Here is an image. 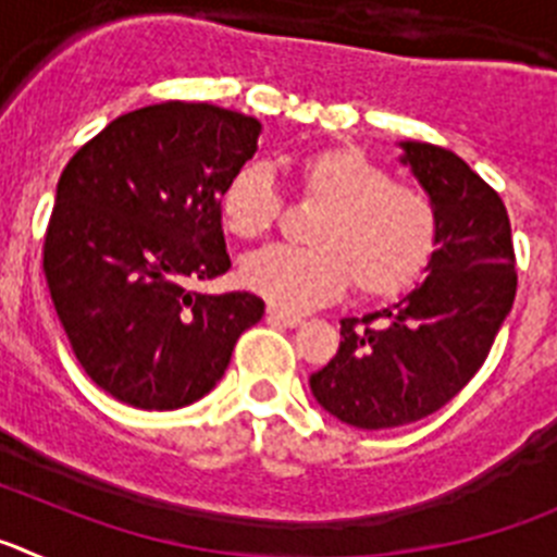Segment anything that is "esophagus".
I'll list each match as a JSON object with an SVG mask.
<instances>
[{
  "label": "esophagus",
  "instance_id": "obj_1",
  "mask_svg": "<svg viewBox=\"0 0 557 557\" xmlns=\"http://www.w3.org/2000/svg\"><path fill=\"white\" fill-rule=\"evenodd\" d=\"M268 321L270 323H282V326H298V323H301L304 318L298 312H289V309L273 307V304H270V307H268Z\"/></svg>",
  "mask_w": 557,
  "mask_h": 557
}]
</instances>
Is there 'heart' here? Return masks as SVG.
<instances>
[{
  "instance_id": "obj_1",
  "label": "heart",
  "mask_w": 557,
  "mask_h": 557,
  "mask_svg": "<svg viewBox=\"0 0 557 557\" xmlns=\"http://www.w3.org/2000/svg\"><path fill=\"white\" fill-rule=\"evenodd\" d=\"M301 200L323 206L307 231L312 248L256 250L239 268L250 293L282 309L337 298L348 282L368 301L416 287L435 259L441 211L430 191L396 184L391 170L354 147H321L295 166ZM284 209L264 164H245L220 195L223 225L239 239L270 234Z\"/></svg>"
}]
</instances>
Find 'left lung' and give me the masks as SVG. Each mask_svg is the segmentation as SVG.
<instances>
[{"mask_svg":"<svg viewBox=\"0 0 557 557\" xmlns=\"http://www.w3.org/2000/svg\"><path fill=\"white\" fill-rule=\"evenodd\" d=\"M401 161L441 211L430 275L391 309L339 323L337 354L309 376L314 398L359 430L449 405L488 359L519 284L499 191L444 147L405 141Z\"/></svg>","mask_w":557,"mask_h":557,"instance_id":"obj_1","label":"left lung"}]
</instances>
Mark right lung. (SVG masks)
I'll list each match as a JSON object with an SVG mask.
<instances>
[{
    "instance_id": "obj_1",
    "label": "right lung",
    "mask_w": 557,
    "mask_h": 557,
    "mask_svg": "<svg viewBox=\"0 0 557 557\" xmlns=\"http://www.w3.org/2000/svg\"><path fill=\"white\" fill-rule=\"evenodd\" d=\"M259 131L209 102H161L108 122L63 166L44 236L49 295L83 371L125 405L198 401L262 321L259 295L189 287L231 268L220 195Z\"/></svg>"
}]
</instances>
